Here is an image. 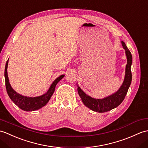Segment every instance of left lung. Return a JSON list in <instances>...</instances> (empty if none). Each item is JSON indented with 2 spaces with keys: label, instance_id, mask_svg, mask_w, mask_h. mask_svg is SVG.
<instances>
[{
  "label": "left lung",
  "instance_id": "8db88e82",
  "mask_svg": "<svg viewBox=\"0 0 148 148\" xmlns=\"http://www.w3.org/2000/svg\"><path fill=\"white\" fill-rule=\"evenodd\" d=\"M122 45L125 51L127 57V65L125 67V75L124 81L119 90L113 95L108 96L103 99L92 98L90 96L87 95L82 91L80 87L77 88L79 95L82 99L84 105L92 110V111L99 113H103L108 112L111 110L121 105V103L124 99L127 92L128 91L130 83L132 81V73L130 70L131 65L132 63V57L130 51L126 46L125 43L122 41Z\"/></svg>",
  "mask_w": 148,
  "mask_h": 148
}]
</instances>
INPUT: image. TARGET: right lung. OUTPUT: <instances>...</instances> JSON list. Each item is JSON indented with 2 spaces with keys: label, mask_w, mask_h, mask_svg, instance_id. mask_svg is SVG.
Masks as SVG:
<instances>
[{
  "label": "right lung",
  "mask_w": 148,
  "mask_h": 148,
  "mask_svg": "<svg viewBox=\"0 0 148 148\" xmlns=\"http://www.w3.org/2000/svg\"><path fill=\"white\" fill-rule=\"evenodd\" d=\"M8 61L9 59L6 62L4 72L7 92H8L9 97L11 98V100L19 108H20L24 111H35L36 110H38L41 108H42L45 105H46L47 103L50 100L51 97L53 94V92L55 91V88H56L57 84L64 77L65 75H61L60 76L57 77L56 79L52 82V84H51L49 90H48V91L45 94L36 97H25V96H23L18 93L16 91L14 90L11 87V84L9 83L8 75V71H7V69H8Z\"/></svg>",
  "instance_id": "1"
}]
</instances>
